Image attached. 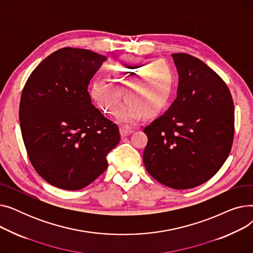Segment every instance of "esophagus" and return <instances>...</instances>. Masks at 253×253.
<instances>
[{"label": "esophagus", "instance_id": "1", "mask_svg": "<svg viewBox=\"0 0 253 253\" xmlns=\"http://www.w3.org/2000/svg\"><path fill=\"white\" fill-rule=\"evenodd\" d=\"M132 132H133V129L131 128H128V127H121L120 128V134H121V136H128L129 134H131Z\"/></svg>", "mask_w": 253, "mask_h": 253}]
</instances>
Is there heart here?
Instances as JSON below:
<instances>
[{
  "label": "heart",
  "mask_w": 253,
  "mask_h": 253,
  "mask_svg": "<svg viewBox=\"0 0 253 253\" xmlns=\"http://www.w3.org/2000/svg\"><path fill=\"white\" fill-rule=\"evenodd\" d=\"M110 81L96 80L89 95L103 112L114 115L124 96L129 98L117 113L119 122L133 125L143 113L153 117L162 113L175 87V74L163 59L122 58L109 66Z\"/></svg>",
  "instance_id": "b5f03b06"
}]
</instances>
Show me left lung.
<instances>
[{
    "mask_svg": "<svg viewBox=\"0 0 253 253\" xmlns=\"http://www.w3.org/2000/svg\"><path fill=\"white\" fill-rule=\"evenodd\" d=\"M177 96L143 132V164L159 182L187 190L210 179L227 160L234 138V102L221 78L185 53L172 54Z\"/></svg>",
    "mask_w": 253,
    "mask_h": 253,
    "instance_id": "obj_1",
    "label": "left lung"
}]
</instances>
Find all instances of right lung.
<instances>
[{"label":"right lung","mask_w":253,"mask_h":253,"mask_svg":"<svg viewBox=\"0 0 253 253\" xmlns=\"http://www.w3.org/2000/svg\"><path fill=\"white\" fill-rule=\"evenodd\" d=\"M106 56L65 47L29 77L19 105L20 129L40 176L62 190H81L108 168L119 128L92 104L90 80Z\"/></svg>","instance_id":"right-lung-1"}]
</instances>
